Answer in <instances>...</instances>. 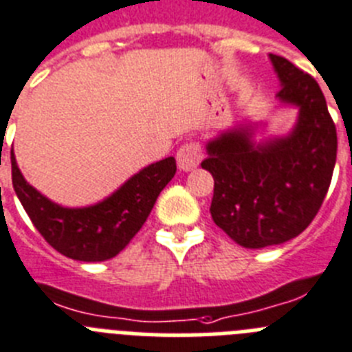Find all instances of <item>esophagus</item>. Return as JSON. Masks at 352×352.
I'll return each instance as SVG.
<instances>
[{"mask_svg":"<svg viewBox=\"0 0 352 352\" xmlns=\"http://www.w3.org/2000/svg\"><path fill=\"white\" fill-rule=\"evenodd\" d=\"M201 159H204V151H201L200 143L195 142V140L182 143L177 151V164L182 172L195 170L201 163Z\"/></svg>","mask_w":352,"mask_h":352,"instance_id":"34e87169","label":"esophagus"}]
</instances>
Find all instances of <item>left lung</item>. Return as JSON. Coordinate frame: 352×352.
Wrapping results in <instances>:
<instances>
[{"instance_id":"8db88e82","label":"left lung","mask_w":352,"mask_h":352,"mask_svg":"<svg viewBox=\"0 0 352 352\" xmlns=\"http://www.w3.org/2000/svg\"><path fill=\"white\" fill-rule=\"evenodd\" d=\"M280 78L278 99L299 108L287 138L253 145L232 131L207 145L201 168L212 173L214 223L244 248H265L299 235L322 206L337 161V127L310 74L269 54Z\"/></svg>"}]
</instances>
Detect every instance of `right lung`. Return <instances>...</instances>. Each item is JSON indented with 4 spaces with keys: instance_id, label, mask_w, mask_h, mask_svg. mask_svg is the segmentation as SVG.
I'll return each mask as SVG.
<instances>
[{
    "instance_id": "1",
    "label": "right lung",
    "mask_w": 352,
    "mask_h": 352,
    "mask_svg": "<svg viewBox=\"0 0 352 352\" xmlns=\"http://www.w3.org/2000/svg\"><path fill=\"white\" fill-rule=\"evenodd\" d=\"M175 172V159L166 157L143 168L97 206L67 209L32 188L12 154V184L35 228L56 252L81 262H102L118 255L143 227Z\"/></svg>"
}]
</instances>
